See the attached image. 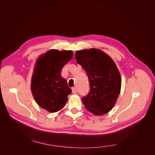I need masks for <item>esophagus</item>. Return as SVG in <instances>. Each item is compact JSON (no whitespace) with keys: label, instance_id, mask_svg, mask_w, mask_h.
Listing matches in <instances>:
<instances>
[{"label":"esophagus","instance_id":"1","mask_svg":"<svg viewBox=\"0 0 155 155\" xmlns=\"http://www.w3.org/2000/svg\"><path fill=\"white\" fill-rule=\"evenodd\" d=\"M72 93H73V94L77 93V87H72Z\"/></svg>","mask_w":155,"mask_h":155}]
</instances>
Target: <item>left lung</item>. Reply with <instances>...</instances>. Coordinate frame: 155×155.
<instances>
[{
  "instance_id": "1",
  "label": "left lung",
  "mask_w": 155,
  "mask_h": 155,
  "mask_svg": "<svg viewBox=\"0 0 155 155\" xmlns=\"http://www.w3.org/2000/svg\"><path fill=\"white\" fill-rule=\"evenodd\" d=\"M77 63L87 73L90 90L82 100L88 111L102 115L111 111L121 88V78L114 61L101 50L91 48L75 53Z\"/></svg>"
}]
</instances>
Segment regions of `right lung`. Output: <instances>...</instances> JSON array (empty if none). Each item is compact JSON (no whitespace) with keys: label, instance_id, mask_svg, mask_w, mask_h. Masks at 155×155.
<instances>
[{"label":"right lung","instance_id":"right-lung-1","mask_svg":"<svg viewBox=\"0 0 155 155\" xmlns=\"http://www.w3.org/2000/svg\"><path fill=\"white\" fill-rule=\"evenodd\" d=\"M71 51L51 50L36 62L31 81V91L36 103L51 113L64 108L72 90L61 77L62 68L72 59Z\"/></svg>","mask_w":155,"mask_h":155}]
</instances>
